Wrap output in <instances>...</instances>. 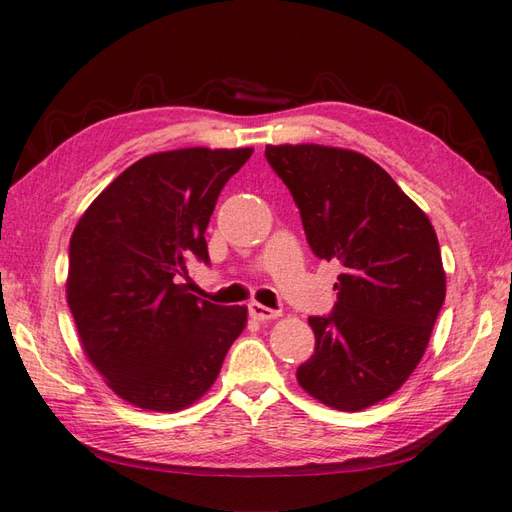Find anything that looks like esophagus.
I'll use <instances>...</instances> for the list:
<instances>
[{"instance_id":"esophagus-1","label":"esophagus","mask_w":512,"mask_h":512,"mask_svg":"<svg viewBox=\"0 0 512 512\" xmlns=\"http://www.w3.org/2000/svg\"><path fill=\"white\" fill-rule=\"evenodd\" d=\"M248 314L253 317L255 321H270V319H277L279 312L277 310H270L266 306H262V303H250L248 306Z\"/></svg>"}]
</instances>
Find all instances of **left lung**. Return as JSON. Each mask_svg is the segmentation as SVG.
Returning a JSON list of instances; mask_svg holds the SVG:
<instances>
[{
    "mask_svg": "<svg viewBox=\"0 0 512 512\" xmlns=\"http://www.w3.org/2000/svg\"><path fill=\"white\" fill-rule=\"evenodd\" d=\"M266 160L292 193L312 253L343 266L332 312L308 319L317 343L299 385L334 409L372 407L416 369L447 295L436 231L356 151L268 145Z\"/></svg>",
    "mask_w": 512,
    "mask_h": 512,
    "instance_id": "1",
    "label": "left lung"
}]
</instances>
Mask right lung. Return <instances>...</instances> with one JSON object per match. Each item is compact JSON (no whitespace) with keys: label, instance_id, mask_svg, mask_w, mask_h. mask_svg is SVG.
Listing matches in <instances>:
<instances>
[{"label":"right lung","instance_id":"obj_1","mask_svg":"<svg viewBox=\"0 0 512 512\" xmlns=\"http://www.w3.org/2000/svg\"><path fill=\"white\" fill-rule=\"evenodd\" d=\"M253 149H176L127 167L76 224L68 306L83 350L123 400L180 411L220 374L246 306H215L178 284L209 264L217 195Z\"/></svg>","mask_w":512,"mask_h":512}]
</instances>
